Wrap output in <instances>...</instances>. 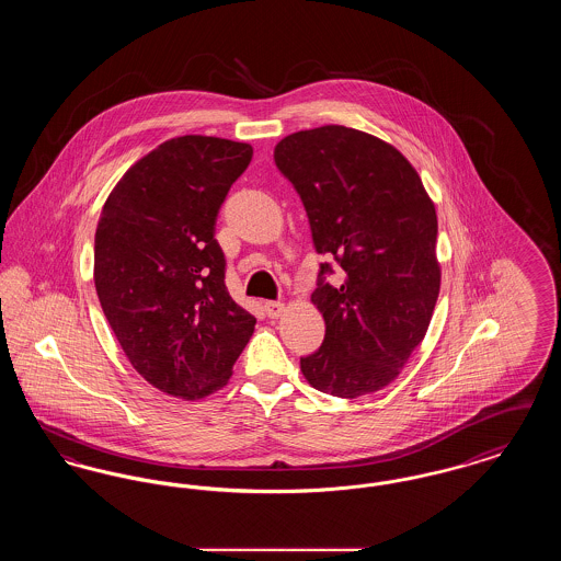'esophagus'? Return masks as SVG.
I'll return each mask as SVG.
<instances>
[{
    "mask_svg": "<svg viewBox=\"0 0 561 561\" xmlns=\"http://www.w3.org/2000/svg\"><path fill=\"white\" fill-rule=\"evenodd\" d=\"M265 313H267V318H271V320L279 318V316L284 313V302H279V300H267V302H265Z\"/></svg>",
    "mask_w": 561,
    "mask_h": 561,
    "instance_id": "34e87169",
    "label": "esophagus"
}]
</instances>
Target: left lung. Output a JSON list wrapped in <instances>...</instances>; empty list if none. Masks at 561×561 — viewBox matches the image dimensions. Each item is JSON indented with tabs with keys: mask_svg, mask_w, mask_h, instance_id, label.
<instances>
[{
	"mask_svg": "<svg viewBox=\"0 0 561 561\" xmlns=\"http://www.w3.org/2000/svg\"><path fill=\"white\" fill-rule=\"evenodd\" d=\"M277 170L309 216L321 263L313 305L325 321L300 370L321 393L359 398L387 387L425 339L439 294L437 216L421 176L373 134L321 126L282 138Z\"/></svg>",
	"mask_w": 561,
	"mask_h": 561,
	"instance_id": "obj_1",
	"label": "left lung"
}]
</instances>
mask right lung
Listing matches in <instances>:
<instances>
[{
	"label": "right lung",
	"mask_w": 561,
	"mask_h": 561,
	"mask_svg": "<svg viewBox=\"0 0 561 561\" xmlns=\"http://www.w3.org/2000/svg\"><path fill=\"white\" fill-rule=\"evenodd\" d=\"M252 147L179 136L111 191L94 236V284L134 370L163 393L199 400L227 385L256 318L225 286L216 216Z\"/></svg>",
	"instance_id": "obj_1"
}]
</instances>
